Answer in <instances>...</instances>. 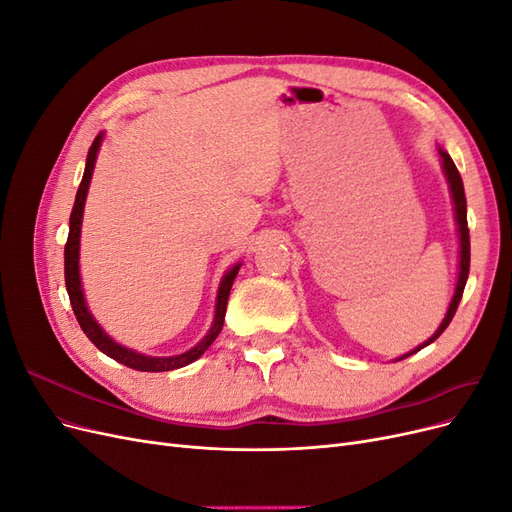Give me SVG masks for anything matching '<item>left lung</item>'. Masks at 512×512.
<instances>
[{"mask_svg":"<svg viewBox=\"0 0 512 512\" xmlns=\"http://www.w3.org/2000/svg\"><path fill=\"white\" fill-rule=\"evenodd\" d=\"M438 153H440V160H442V173H444L446 183H448V192H451V198H453V211H455V224H457V237H459V265H457L459 271H457L455 294H453L451 303H448L444 320L440 322V327L436 329V333H433L427 339V342H423L421 346H416L412 352L399 356V359H395V361L408 359L410 354L433 344L444 333V329L448 327V324H451V320L457 312V305L461 301V294H463V288H466L468 273H470V230H468V207H466V194H463V181H461V175H459L455 162L451 160V156H448V153L442 147H438Z\"/></svg>","mask_w":512,"mask_h":512,"instance_id":"1","label":"left lung"}]
</instances>
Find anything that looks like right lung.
Masks as SVG:
<instances>
[{
  "mask_svg": "<svg viewBox=\"0 0 512 512\" xmlns=\"http://www.w3.org/2000/svg\"><path fill=\"white\" fill-rule=\"evenodd\" d=\"M104 141V132H100L94 143L89 147L87 153V162H85V173H83V181L79 185V192H76L74 198V207H72V215H70V235H68V243L64 250V269H66V290L68 297L72 303V312L79 320L83 333L91 339L100 352H104L106 356H111L117 363L126 365L130 369L136 371H170V369H179L194 363L196 359L205 354V350L215 342V337L220 335L222 327H224V316H226V305H228V294L232 288V282L241 269V262H237L235 267H230L220 280L218 286V297H215V312H213V322L207 331V335L200 339V342L185 350L181 354H173V356H149V354H141L132 348L121 346L119 342L108 335L100 322L94 318V314L89 312L87 301H85V292H83V282H81V226H83V211H85V200H87V192H89V183H91V175H94L96 168V160L100 153V145Z\"/></svg>",
  "mask_w": 512,
  "mask_h": 512,
  "instance_id": "1",
  "label": "right lung"
}]
</instances>
